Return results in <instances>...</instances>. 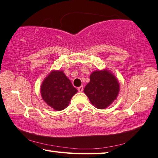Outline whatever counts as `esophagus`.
Listing matches in <instances>:
<instances>
[{
    "label": "esophagus",
    "mask_w": 158,
    "mask_h": 158,
    "mask_svg": "<svg viewBox=\"0 0 158 158\" xmlns=\"http://www.w3.org/2000/svg\"><path fill=\"white\" fill-rule=\"evenodd\" d=\"M77 89H78V91L79 92H82L83 90V86H80V87H79Z\"/></svg>",
    "instance_id": "34e87169"
}]
</instances>
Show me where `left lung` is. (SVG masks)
I'll list each match as a JSON object with an SVG mask.
<instances>
[{
	"instance_id": "8db88e82",
	"label": "left lung",
	"mask_w": 158,
	"mask_h": 158,
	"mask_svg": "<svg viewBox=\"0 0 158 158\" xmlns=\"http://www.w3.org/2000/svg\"><path fill=\"white\" fill-rule=\"evenodd\" d=\"M90 81L83 89L89 101L98 109H105L112 104L119 92V83L107 70H96L89 76Z\"/></svg>"
}]
</instances>
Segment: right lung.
Segmentation results:
<instances>
[{
    "label": "right lung",
    "instance_id": "right-lung-1",
    "mask_svg": "<svg viewBox=\"0 0 158 158\" xmlns=\"http://www.w3.org/2000/svg\"><path fill=\"white\" fill-rule=\"evenodd\" d=\"M41 95L49 106L57 111L67 107L77 89L61 70H53L44 79L41 86Z\"/></svg>",
    "mask_w": 158,
    "mask_h": 158
}]
</instances>
